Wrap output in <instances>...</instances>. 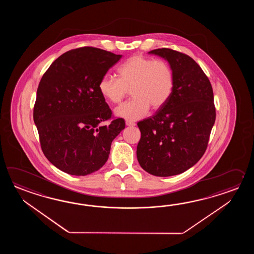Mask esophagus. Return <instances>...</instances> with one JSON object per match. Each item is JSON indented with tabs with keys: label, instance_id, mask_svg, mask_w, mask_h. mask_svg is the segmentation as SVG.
Segmentation results:
<instances>
[{
	"label": "esophagus",
	"instance_id": "obj_1",
	"mask_svg": "<svg viewBox=\"0 0 254 254\" xmlns=\"http://www.w3.org/2000/svg\"><path fill=\"white\" fill-rule=\"evenodd\" d=\"M125 125H127V126H134L135 123L133 122H131V121H125Z\"/></svg>",
	"mask_w": 254,
	"mask_h": 254
}]
</instances>
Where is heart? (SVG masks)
Masks as SVG:
<instances>
[{
    "mask_svg": "<svg viewBox=\"0 0 254 254\" xmlns=\"http://www.w3.org/2000/svg\"><path fill=\"white\" fill-rule=\"evenodd\" d=\"M119 78L110 74L102 77L99 91L110 103H119L130 90L132 98L114 110L116 116L138 120L149 113L150 107H162L172 96L174 76L164 61L134 55L117 69Z\"/></svg>",
    "mask_w": 254,
    "mask_h": 254,
    "instance_id": "heart-1",
    "label": "heart"
}]
</instances>
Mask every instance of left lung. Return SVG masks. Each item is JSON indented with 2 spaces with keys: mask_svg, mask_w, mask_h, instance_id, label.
<instances>
[{
  "mask_svg": "<svg viewBox=\"0 0 254 254\" xmlns=\"http://www.w3.org/2000/svg\"><path fill=\"white\" fill-rule=\"evenodd\" d=\"M148 54L167 61L174 87L156 114L138 123L140 140L136 153L147 173L168 177L184 173L204 154L215 123L213 92L208 77L188 55L168 48Z\"/></svg>",
  "mask_w": 254,
  "mask_h": 254,
  "instance_id": "left-lung-1",
  "label": "left lung"
}]
</instances>
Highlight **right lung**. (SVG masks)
I'll return each mask as SVG.
<instances>
[{
	"mask_svg": "<svg viewBox=\"0 0 254 254\" xmlns=\"http://www.w3.org/2000/svg\"><path fill=\"white\" fill-rule=\"evenodd\" d=\"M123 55L82 47L61 55L39 83L33 121L49 162L64 173L85 176L103 167L111 145L125 128L112 117L99 82Z\"/></svg>",
	"mask_w": 254,
	"mask_h": 254,
	"instance_id": "obj_1",
	"label": "right lung"
}]
</instances>
